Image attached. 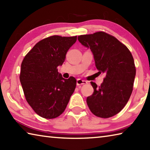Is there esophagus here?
I'll list each match as a JSON object with an SVG mask.
<instances>
[{"mask_svg": "<svg viewBox=\"0 0 150 150\" xmlns=\"http://www.w3.org/2000/svg\"><path fill=\"white\" fill-rule=\"evenodd\" d=\"M77 85L78 86H80V85H83V84H86L88 83L87 81L86 80H83L82 79H77Z\"/></svg>", "mask_w": 150, "mask_h": 150, "instance_id": "1", "label": "esophagus"}]
</instances>
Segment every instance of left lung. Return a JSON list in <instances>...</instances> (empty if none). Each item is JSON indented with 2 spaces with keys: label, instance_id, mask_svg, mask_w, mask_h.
Segmentation results:
<instances>
[{
  "label": "left lung",
  "instance_id": "8db88e82",
  "mask_svg": "<svg viewBox=\"0 0 150 150\" xmlns=\"http://www.w3.org/2000/svg\"><path fill=\"white\" fill-rule=\"evenodd\" d=\"M78 39L90 48L99 72L106 73L100 86L91 82L94 91L86 99L89 109L98 117L114 116L124 108L132 92L136 76L132 55L127 46L104 31L79 35Z\"/></svg>",
  "mask_w": 150,
  "mask_h": 150
}]
</instances>
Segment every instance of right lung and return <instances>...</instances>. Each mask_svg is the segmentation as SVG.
Wrapping results in <instances>:
<instances>
[{"label":"right lung","instance_id":"right-lung-1","mask_svg":"<svg viewBox=\"0 0 150 150\" xmlns=\"http://www.w3.org/2000/svg\"><path fill=\"white\" fill-rule=\"evenodd\" d=\"M77 36L52 35L42 39L25 55L20 80L26 101L37 114L47 119L60 116L76 86V80L63 78L58 67Z\"/></svg>","mask_w":150,"mask_h":150}]
</instances>
